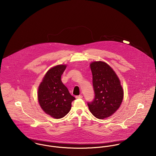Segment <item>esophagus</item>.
Wrapping results in <instances>:
<instances>
[{"instance_id":"esophagus-1","label":"esophagus","mask_w":156,"mask_h":156,"mask_svg":"<svg viewBox=\"0 0 156 156\" xmlns=\"http://www.w3.org/2000/svg\"><path fill=\"white\" fill-rule=\"evenodd\" d=\"M76 98H83V96L82 95H77L76 97Z\"/></svg>"}]
</instances>
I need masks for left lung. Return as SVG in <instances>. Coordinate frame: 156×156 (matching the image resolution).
Segmentation results:
<instances>
[{
    "label": "left lung",
    "instance_id": "obj_1",
    "mask_svg": "<svg viewBox=\"0 0 156 156\" xmlns=\"http://www.w3.org/2000/svg\"><path fill=\"white\" fill-rule=\"evenodd\" d=\"M95 93L94 100L88 103L89 111L98 119L111 116L122 101L124 91L115 72L108 64L94 61L90 64Z\"/></svg>",
    "mask_w": 156,
    "mask_h": 156
}]
</instances>
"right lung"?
<instances>
[{"instance_id":"1","label":"right lung","mask_w":156,"mask_h":156,"mask_svg":"<svg viewBox=\"0 0 156 156\" xmlns=\"http://www.w3.org/2000/svg\"><path fill=\"white\" fill-rule=\"evenodd\" d=\"M66 67V65H58L50 68L38 90V99L41 109L56 119L64 117L71 109L72 101L76 99L61 80Z\"/></svg>"}]
</instances>
